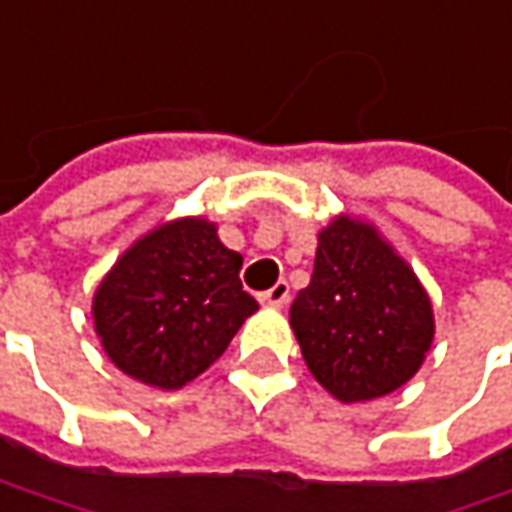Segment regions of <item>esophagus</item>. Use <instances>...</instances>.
<instances>
[{
    "mask_svg": "<svg viewBox=\"0 0 512 512\" xmlns=\"http://www.w3.org/2000/svg\"><path fill=\"white\" fill-rule=\"evenodd\" d=\"M257 298H260V304H266V307H284L286 301H289V284H286V281H278L272 289L260 292Z\"/></svg>",
    "mask_w": 512,
    "mask_h": 512,
    "instance_id": "1",
    "label": "esophagus"
}]
</instances>
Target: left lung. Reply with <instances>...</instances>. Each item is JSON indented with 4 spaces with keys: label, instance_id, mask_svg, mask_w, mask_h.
<instances>
[{
    "label": "left lung",
    "instance_id": "obj_1",
    "mask_svg": "<svg viewBox=\"0 0 512 512\" xmlns=\"http://www.w3.org/2000/svg\"><path fill=\"white\" fill-rule=\"evenodd\" d=\"M310 374L342 403H365L420 371L435 316L423 284L374 226L336 217L321 228L310 286L289 307Z\"/></svg>",
    "mask_w": 512,
    "mask_h": 512
}]
</instances>
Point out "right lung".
Listing matches in <instances>:
<instances>
[{
	"instance_id": "add662e5",
	"label": "right lung",
	"mask_w": 512,
	"mask_h": 512,
	"mask_svg": "<svg viewBox=\"0 0 512 512\" xmlns=\"http://www.w3.org/2000/svg\"><path fill=\"white\" fill-rule=\"evenodd\" d=\"M240 266L243 257L202 217L144 234L118 257L92 301L106 356L150 388L188 385L257 310L240 284Z\"/></svg>"
}]
</instances>
